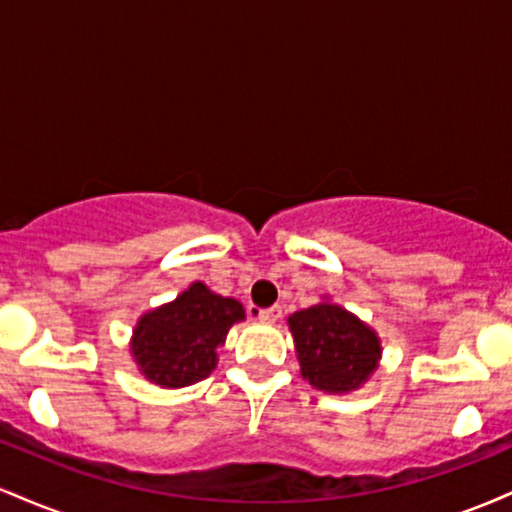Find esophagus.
<instances>
[{
    "instance_id": "obj_1",
    "label": "esophagus",
    "mask_w": 512,
    "mask_h": 512,
    "mask_svg": "<svg viewBox=\"0 0 512 512\" xmlns=\"http://www.w3.org/2000/svg\"><path fill=\"white\" fill-rule=\"evenodd\" d=\"M257 320L264 322V325H274V322L281 320V308L279 305H272V308H264V310H255Z\"/></svg>"
}]
</instances>
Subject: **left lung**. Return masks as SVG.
Here are the masks:
<instances>
[{
  "mask_svg": "<svg viewBox=\"0 0 512 512\" xmlns=\"http://www.w3.org/2000/svg\"><path fill=\"white\" fill-rule=\"evenodd\" d=\"M286 322L303 380L315 390L327 395L356 392L378 370L383 358L378 332L327 296Z\"/></svg>",
  "mask_w": 512,
  "mask_h": 512,
  "instance_id": "8db88e82",
  "label": "left lung"
}]
</instances>
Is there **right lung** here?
<instances>
[{
	"instance_id": "add662e5",
	"label": "right lung",
	"mask_w": 512,
	"mask_h": 512,
	"mask_svg": "<svg viewBox=\"0 0 512 512\" xmlns=\"http://www.w3.org/2000/svg\"><path fill=\"white\" fill-rule=\"evenodd\" d=\"M243 320V303L192 281L178 298L139 317L129 354L149 383L168 390L195 385L209 378L228 330Z\"/></svg>"
}]
</instances>
